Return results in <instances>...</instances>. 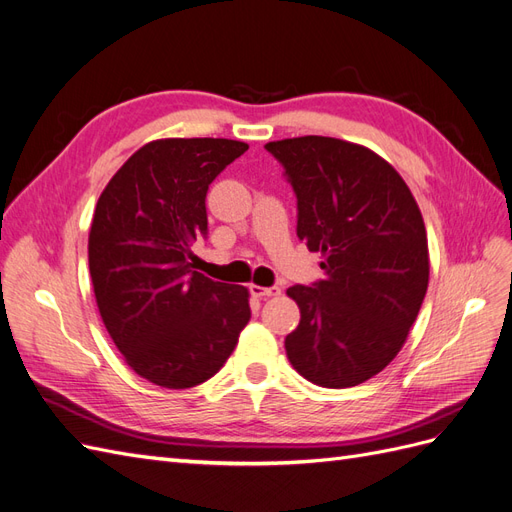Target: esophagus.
Listing matches in <instances>:
<instances>
[{"instance_id": "1", "label": "esophagus", "mask_w": 512, "mask_h": 512, "mask_svg": "<svg viewBox=\"0 0 512 512\" xmlns=\"http://www.w3.org/2000/svg\"><path fill=\"white\" fill-rule=\"evenodd\" d=\"M250 290H252L254 297H277V294H282V288H280V286H269V288H265V286L252 284Z\"/></svg>"}]
</instances>
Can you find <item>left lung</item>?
<instances>
[{
    "label": "left lung",
    "instance_id": "left-lung-1",
    "mask_svg": "<svg viewBox=\"0 0 512 512\" xmlns=\"http://www.w3.org/2000/svg\"><path fill=\"white\" fill-rule=\"evenodd\" d=\"M297 194V237L320 252L324 280L290 286L301 309L286 337L299 374L348 389L404 346L429 284L421 209L397 170L363 145L331 136L267 143Z\"/></svg>",
    "mask_w": 512,
    "mask_h": 512
}]
</instances>
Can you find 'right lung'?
Masks as SVG:
<instances>
[{"instance_id":"1","label":"right lung","mask_w":512,"mask_h":512,"mask_svg":"<svg viewBox=\"0 0 512 512\" xmlns=\"http://www.w3.org/2000/svg\"><path fill=\"white\" fill-rule=\"evenodd\" d=\"M247 151L228 138H162L108 181L89 230V273L126 363L164 389L218 374L250 322L245 286L194 271L211 181Z\"/></svg>"}]
</instances>
